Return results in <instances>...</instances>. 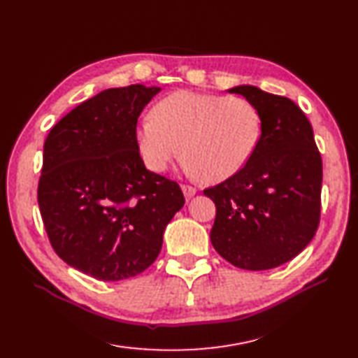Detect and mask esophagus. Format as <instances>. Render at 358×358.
Here are the masks:
<instances>
[{
    "label": "esophagus",
    "mask_w": 358,
    "mask_h": 358,
    "mask_svg": "<svg viewBox=\"0 0 358 358\" xmlns=\"http://www.w3.org/2000/svg\"><path fill=\"white\" fill-rule=\"evenodd\" d=\"M181 190H182V194H185L186 199H190L196 194V187L190 186V185H181Z\"/></svg>",
    "instance_id": "esophagus-1"
}]
</instances>
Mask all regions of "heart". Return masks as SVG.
Returning <instances> with one entry per match:
<instances>
[{
  "label": "heart",
  "instance_id": "1",
  "mask_svg": "<svg viewBox=\"0 0 358 358\" xmlns=\"http://www.w3.org/2000/svg\"><path fill=\"white\" fill-rule=\"evenodd\" d=\"M262 137V116L242 96L177 90L162 98L137 122L134 141L143 164L160 173L180 157L187 169L210 182L241 172Z\"/></svg>",
  "mask_w": 358,
  "mask_h": 358
}]
</instances>
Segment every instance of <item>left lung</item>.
Instances as JSON below:
<instances>
[{
  "instance_id": "1",
  "label": "left lung",
  "mask_w": 358,
  "mask_h": 358,
  "mask_svg": "<svg viewBox=\"0 0 358 358\" xmlns=\"http://www.w3.org/2000/svg\"><path fill=\"white\" fill-rule=\"evenodd\" d=\"M228 92L257 107L262 137L241 172L204 189L216 206L210 241L236 268L266 271L296 257L315 237L322 159L311 124L292 99L255 86Z\"/></svg>"
}]
</instances>
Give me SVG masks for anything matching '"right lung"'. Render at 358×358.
<instances>
[{
	"mask_svg": "<svg viewBox=\"0 0 358 358\" xmlns=\"http://www.w3.org/2000/svg\"><path fill=\"white\" fill-rule=\"evenodd\" d=\"M160 87L107 89L77 106L43 143L38 203L50 243L69 266L103 281L136 277L160 254L185 196L145 168L137 117Z\"/></svg>",
	"mask_w": 358,
	"mask_h": 358,
	"instance_id": "right-lung-1",
	"label": "right lung"
}]
</instances>
